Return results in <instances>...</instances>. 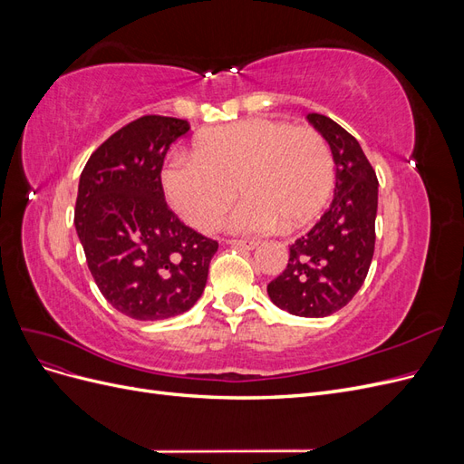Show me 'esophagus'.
Here are the masks:
<instances>
[{"mask_svg": "<svg viewBox=\"0 0 464 464\" xmlns=\"http://www.w3.org/2000/svg\"><path fill=\"white\" fill-rule=\"evenodd\" d=\"M228 244L244 247V249H256L259 246V242H256V240H228Z\"/></svg>", "mask_w": 464, "mask_h": 464, "instance_id": "esophagus-1", "label": "esophagus"}]
</instances>
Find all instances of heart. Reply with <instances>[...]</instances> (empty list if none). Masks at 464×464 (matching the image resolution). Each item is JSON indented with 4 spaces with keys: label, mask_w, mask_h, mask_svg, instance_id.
Segmentation results:
<instances>
[{
    "label": "heart",
    "mask_w": 464,
    "mask_h": 464,
    "mask_svg": "<svg viewBox=\"0 0 464 464\" xmlns=\"http://www.w3.org/2000/svg\"><path fill=\"white\" fill-rule=\"evenodd\" d=\"M162 184L193 228L217 230L236 199L234 224L266 232L298 230L319 217L334 186V159L323 135L278 120L254 118L205 131L193 157H174Z\"/></svg>",
    "instance_id": "obj_1"
}]
</instances>
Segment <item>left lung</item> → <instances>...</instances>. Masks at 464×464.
Listing matches in <instances>:
<instances>
[{
	"mask_svg": "<svg viewBox=\"0 0 464 464\" xmlns=\"http://www.w3.org/2000/svg\"><path fill=\"white\" fill-rule=\"evenodd\" d=\"M325 137L336 164L331 207L315 227L290 246L286 269L266 292L280 310L300 317L339 312L368 276L375 247L377 176L360 143L323 114H307Z\"/></svg>",
	"mask_w": 464,
	"mask_h": 464,
	"instance_id": "obj_1",
	"label": "left lung"
}]
</instances>
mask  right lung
<instances>
[{
    "label": "right lung",
    "instance_id": "obj_1",
    "mask_svg": "<svg viewBox=\"0 0 464 464\" xmlns=\"http://www.w3.org/2000/svg\"><path fill=\"white\" fill-rule=\"evenodd\" d=\"M188 131L186 120L141 116L110 135L81 172L75 228L89 271L102 296L131 319L188 312L218 249L164 199V157Z\"/></svg>",
    "mask_w": 464,
    "mask_h": 464
}]
</instances>
